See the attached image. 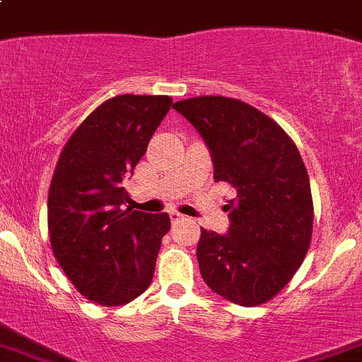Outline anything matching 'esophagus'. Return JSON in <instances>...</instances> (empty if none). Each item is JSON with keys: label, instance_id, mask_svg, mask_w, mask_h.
I'll use <instances>...</instances> for the list:
<instances>
[{"label": "esophagus", "instance_id": "obj_1", "mask_svg": "<svg viewBox=\"0 0 362 362\" xmlns=\"http://www.w3.org/2000/svg\"><path fill=\"white\" fill-rule=\"evenodd\" d=\"M185 215H181L179 211H170V221L172 222H177V221H183Z\"/></svg>", "mask_w": 362, "mask_h": 362}]
</instances>
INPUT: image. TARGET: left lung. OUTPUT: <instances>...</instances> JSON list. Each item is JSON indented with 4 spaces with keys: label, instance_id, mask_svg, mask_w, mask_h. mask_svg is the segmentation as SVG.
<instances>
[{
    "label": "left lung",
    "instance_id": "left-lung-1",
    "mask_svg": "<svg viewBox=\"0 0 362 362\" xmlns=\"http://www.w3.org/2000/svg\"><path fill=\"white\" fill-rule=\"evenodd\" d=\"M172 107L203 136L215 181L237 190L224 206L228 235L201 230L203 280L242 307L273 300L300 269L313 237V194L300 151L273 118L237 98L195 97Z\"/></svg>",
    "mask_w": 362,
    "mask_h": 362
}]
</instances>
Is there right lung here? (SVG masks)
<instances>
[{"label":"right lung","instance_id":"add662e5","mask_svg":"<svg viewBox=\"0 0 362 362\" xmlns=\"http://www.w3.org/2000/svg\"><path fill=\"white\" fill-rule=\"evenodd\" d=\"M172 105L165 95H120L98 105L66 141L48 192L49 244L75 289L102 307L147 291L168 214H144L124 179Z\"/></svg>","mask_w":362,"mask_h":362}]
</instances>
